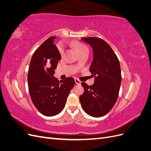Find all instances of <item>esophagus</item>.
Segmentation results:
<instances>
[{
    "label": "esophagus",
    "instance_id": "1",
    "mask_svg": "<svg viewBox=\"0 0 151 151\" xmlns=\"http://www.w3.org/2000/svg\"><path fill=\"white\" fill-rule=\"evenodd\" d=\"M75 83L76 84H80L81 83V82L77 79H75Z\"/></svg>",
    "mask_w": 151,
    "mask_h": 151
}]
</instances>
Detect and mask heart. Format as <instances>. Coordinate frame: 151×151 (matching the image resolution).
Listing matches in <instances>:
<instances>
[{
  "mask_svg": "<svg viewBox=\"0 0 151 151\" xmlns=\"http://www.w3.org/2000/svg\"><path fill=\"white\" fill-rule=\"evenodd\" d=\"M75 47L76 48L77 50V52L79 53L86 51V50H88V48H87L85 45H84L83 44H81V43H76L75 45ZM58 50H59V52L61 55H63V53H64V49H63V47L62 45H60L58 46Z\"/></svg>",
  "mask_w": 151,
  "mask_h": 151,
  "instance_id": "heart-1",
  "label": "heart"
}]
</instances>
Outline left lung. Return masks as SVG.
<instances>
[{
	"label": "left lung",
	"instance_id": "1",
	"mask_svg": "<svg viewBox=\"0 0 151 151\" xmlns=\"http://www.w3.org/2000/svg\"><path fill=\"white\" fill-rule=\"evenodd\" d=\"M81 40L93 49L89 71L94 77V82L92 86L81 83L84 91L79 100L88 115L101 117L111 110L118 99L122 82L120 62L111 47L103 40L96 37Z\"/></svg>",
	"mask_w": 151,
	"mask_h": 151
}]
</instances>
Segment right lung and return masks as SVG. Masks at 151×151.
Masks as SVG:
<instances>
[{
    "label": "right lung",
    "mask_w": 151,
    "mask_h": 151,
    "mask_svg": "<svg viewBox=\"0 0 151 151\" xmlns=\"http://www.w3.org/2000/svg\"><path fill=\"white\" fill-rule=\"evenodd\" d=\"M56 37L44 42L36 50L28 74L29 93L36 108L43 115L52 116L64 108L70 90L75 84L72 77L59 81L53 77L61 55L53 43Z\"/></svg>",
    "instance_id": "right-lung-1"
}]
</instances>
